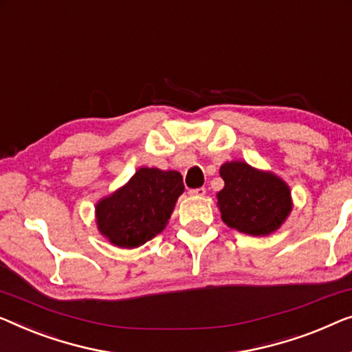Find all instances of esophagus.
Masks as SVG:
<instances>
[{
  "instance_id": "esophagus-1",
  "label": "esophagus",
  "mask_w": 352,
  "mask_h": 352,
  "mask_svg": "<svg viewBox=\"0 0 352 352\" xmlns=\"http://www.w3.org/2000/svg\"><path fill=\"white\" fill-rule=\"evenodd\" d=\"M188 193H190L192 197H203L206 193V188L205 187H198V188H190L188 190Z\"/></svg>"
}]
</instances>
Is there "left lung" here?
Segmentation results:
<instances>
[{
    "mask_svg": "<svg viewBox=\"0 0 352 352\" xmlns=\"http://www.w3.org/2000/svg\"><path fill=\"white\" fill-rule=\"evenodd\" d=\"M223 188L217 192V208L230 228L252 236L272 235L292 212V193L283 177L258 170L246 162L221 165Z\"/></svg>",
    "mask_w": 352,
    "mask_h": 352,
    "instance_id": "obj_1",
    "label": "left lung"
}]
</instances>
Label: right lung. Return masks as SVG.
I'll return each mask as SVG.
<instances>
[{
    "label": "right lung",
    "mask_w": 352,
    "mask_h": 352,
    "mask_svg": "<svg viewBox=\"0 0 352 352\" xmlns=\"http://www.w3.org/2000/svg\"><path fill=\"white\" fill-rule=\"evenodd\" d=\"M182 192L179 171L141 166L126 184L96 203V228L116 248H140L164 232Z\"/></svg>",
    "instance_id": "obj_1"
}]
</instances>
